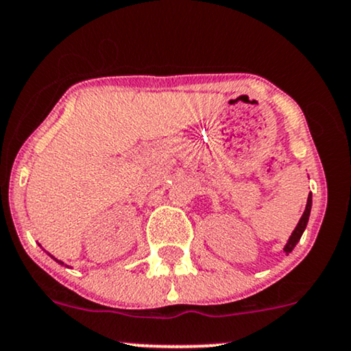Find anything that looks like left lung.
I'll list each match as a JSON object with an SVG mask.
<instances>
[{"instance_id": "obj_1", "label": "left lung", "mask_w": 351, "mask_h": 351, "mask_svg": "<svg viewBox=\"0 0 351 351\" xmlns=\"http://www.w3.org/2000/svg\"><path fill=\"white\" fill-rule=\"evenodd\" d=\"M311 206H313V196H311V194H309V196H308V202H306V208H304L303 215H301L298 225H296V228L293 230V233H291L290 239H288V243L285 245V247H283V251H285L287 254H288V252L293 251V247L296 246V243L300 241L301 234H303L306 225H308L309 214H311Z\"/></svg>"}]
</instances>
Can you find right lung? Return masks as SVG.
<instances>
[{"mask_svg":"<svg viewBox=\"0 0 351 351\" xmlns=\"http://www.w3.org/2000/svg\"><path fill=\"white\" fill-rule=\"evenodd\" d=\"M53 257V256H51ZM53 259H55V257H53ZM56 261V263H60V264H63V263H61V261H58V259H55Z\"/></svg>","mask_w":351,"mask_h":351,"instance_id":"right-lung-1","label":"right lung"}]
</instances>
